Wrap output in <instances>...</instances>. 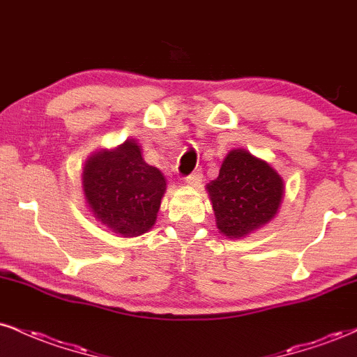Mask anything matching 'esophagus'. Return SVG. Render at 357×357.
I'll return each instance as SVG.
<instances>
[{
  "instance_id": "34e87169",
  "label": "esophagus",
  "mask_w": 357,
  "mask_h": 357,
  "mask_svg": "<svg viewBox=\"0 0 357 357\" xmlns=\"http://www.w3.org/2000/svg\"><path fill=\"white\" fill-rule=\"evenodd\" d=\"M202 181H203L202 169H196L195 173H191V174L186 178V183L191 184V186H195V188H198L199 184H202Z\"/></svg>"
}]
</instances>
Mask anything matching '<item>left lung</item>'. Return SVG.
Masks as SVG:
<instances>
[{
	"instance_id": "left-lung-1",
	"label": "left lung",
	"mask_w": 357,
	"mask_h": 357,
	"mask_svg": "<svg viewBox=\"0 0 357 357\" xmlns=\"http://www.w3.org/2000/svg\"><path fill=\"white\" fill-rule=\"evenodd\" d=\"M206 190L218 230L240 238L275 216L284 181L265 161L245 149H235L225 158L218 178L208 183Z\"/></svg>"
}]
</instances>
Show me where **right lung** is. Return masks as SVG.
Here are the masks:
<instances>
[{"mask_svg": "<svg viewBox=\"0 0 357 357\" xmlns=\"http://www.w3.org/2000/svg\"><path fill=\"white\" fill-rule=\"evenodd\" d=\"M166 179L142 159L136 141L100 151L85 162L84 192L96 218L122 236H137L155 223Z\"/></svg>", "mask_w": 357, "mask_h": 357, "instance_id": "1", "label": "right lung"}]
</instances>
